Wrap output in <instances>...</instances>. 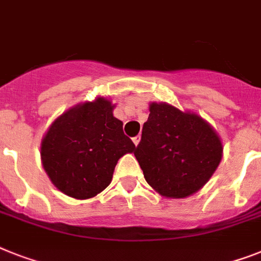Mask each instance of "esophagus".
Listing matches in <instances>:
<instances>
[{"instance_id": "34e87169", "label": "esophagus", "mask_w": 261, "mask_h": 261, "mask_svg": "<svg viewBox=\"0 0 261 261\" xmlns=\"http://www.w3.org/2000/svg\"><path fill=\"white\" fill-rule=\"evenodd\" d=\"M133 143H135V145L137 146L140 143V136H136V137H133Z\"/></svg>"}]
</instances>
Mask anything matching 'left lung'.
<instances>
[{"mask_svg":"<svg viewBox=\"0 0 261 261\" xmlns=\"http://www.w3.org/2000/svg\"><path fill=\"white\" fill-rule=\"evenodd\" d=\"M135 156L146 182L167 199L203 188L220 164L223 144L210 122L168 102H150Z\"/></svg>","mask_w":261,"mask_h":261,"instance_id":"left-lung-1","label":"left lung"}]
</instances>
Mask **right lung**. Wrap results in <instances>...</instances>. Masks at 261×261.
<instances>
[{
    "label": "right lung",
    "mask_w": 261,
    "mask_h": 261,
    "mask_svg": "<svg viewBox=\"0 0 261 261\" xmlns=\"http://www.w3.org/2000/svg\"><path fill=\"white\" fill-rule=\"evenodd\" d=\"M105 97L69 108L41 140V161L56 188L77 200L92 199L111 184L117 161L136 149Z\"/></svg>",
    "instance_id": "1"
}]
</instances>
